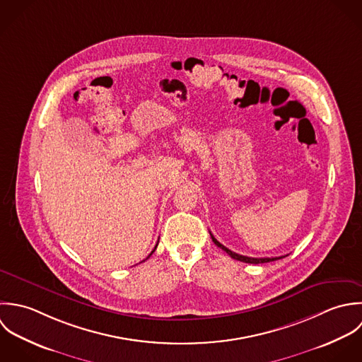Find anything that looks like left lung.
Instances as JSON below:
<instances>
[{
  "mask_svg": "<svg viewBox=\"0 0 362 362\" xmlns=\"http://www.w3.org/2000/svg\"><path fill=\"white\" fill-rule=\"evenodd\" d=\"M210 235H211V239H213V242L217 245L218 247H221L223 252H226L232 259H235V260H239V262H243V263H250V264H260V263H269V262H274V260H279V259H283V257H286V256H280V257H247V256H242V255H238V253H235V252H232V250H229L228 247H225L223 245H221L219 242H218L217 239L214 238V235L210 232Z\"/></svg>",
  "mask_w": 362,
  "mask_h": 362,
  "instance_id": "8db88e82",
  "label": "left lung"
}]
</instances>
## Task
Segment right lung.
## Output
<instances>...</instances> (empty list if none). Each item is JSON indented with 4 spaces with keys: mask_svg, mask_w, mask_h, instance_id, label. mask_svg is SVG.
<instances>
[{
    "mask_svg": "<svg viewBox=\"0 0 362 362\" xmlns=\"http://www.w3.org/2000/svg\"><path fill=\"white\" fill-rule=\"evenodd\" d=\"M156 246H158V243H156ZM156 246H155V247H153V250H152V252H151V255H152V253H153V252H155V249H156ZM151 255H149V256H151ZM149 256H148V257H149ZM148 257H146V259H148ZM146 259H145V260H146Z\"/></svg>",
    "mask_w": 362,
    "mask_h": 362,
    "instance_id": "add662e5",
    "label": "right lung"
}]
</instances>
